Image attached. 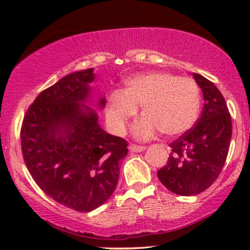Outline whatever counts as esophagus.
<instances>
[{
  "label": "esophagus",
  "mask_w": 250,
  "mask_h": 250,
  "mask_svg": "<svg viewBox=\"0 0 250 250\" xmlns=\"http://www.w3.org/2000/svg\"><path fill=\"white\" fill-rule=\"evenodd\" d=\"M147 149L145 146H136V145H130L129 146V150L133 151V153H140V151H143Z\"/></svg>",
  "instance_id": "34e87169"
}]
</instances>
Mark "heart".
Returning <instances> with one entry per match:
<instances>
[{"mask_svg":"<svg viewBox=\"0 0 250 250\" xmlns=\"http://www.w3.org/2000/svg\"><path fill=\"white\" fill-rule=\"evenodd\" d=\"M139 107L143 117L134 128L137 139H150L160 130L166 136H180L190 130L199 117L200 89L194 80L167 71L135 75L125 81L122 90L109 96V125L122 134Z\"/></svg>","mask_w":250,"mask_h":250,"instance_id":"b5f03b06","label":"heart"}]
</instances>
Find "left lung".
Segmentation results:
<instances>
[{
  "label": "left lung",
  "mask_w": 250,
  "mask_h": 250,
  "mask_svg": "<svg viewBox=\"0 0 250 250\" xmlns=\"http://www.w3.org/2000/svg\"><path fill=\"white\" fill-rule=\"evenodd\" d=\"M193 76L205 100L202 115L190 130L170 143L167 165L157 176L171 193L191 196L210 187L225 166L231 139V119L222 94L213 82Z\"/></svg>",
  "instance_id": "8db88e82"
}]
</instances>
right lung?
I'll return each mask as SVG.
<instances>
[{"label":"right lung","mask_w":250,"mask_h":250,"mask_svg":"<svg viewBox=\"0 0 250 250\" xmlns=\"http://www.w3.org/2000/svg\"><path fill=\"white\" fill-rule=\"evenodd\" d=\"M94 69L75 71L43 90L25 113L22 154L40 188L60 205L88 213L114 193L127 141L99 123L90 83ZM100 96L96 107L103 109Z\"/></svg>","instance_id":"1"}]
</instances>
